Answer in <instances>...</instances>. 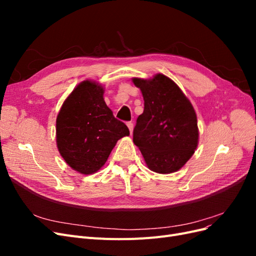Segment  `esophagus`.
Masks as SVG:
<instances>
[{"mask_svg": "<svg viewBox=\"0 0 256 256\" xmlns=\"http://www.w3.org/2000/svg\"><path fill=\"white\" fill-rule=\"evenodd\" d=\"M127 127L129 128V131H130V134H132V131H134V124L131 122H127Z\"/></svg>", "mask_w": 256, "mask_h": 256, "instance_id": "obj_1", "label": "esophagus"}]
</instances>
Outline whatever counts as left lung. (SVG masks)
<instances>
[{
  "mask_svg": "<svg viewBox=\"0 0 256 256\" xmlns=\"http://www.w3.org/2000/svg\"><path fill=\"white\" fill-rule=\"evenodd\" d=\"M132 82L144 99V111L134 129V143L152 171L176 172L198 147L196 111L178 85L164 74H158L152 79L134 78Z\"/></svg>",
  "mask_w": 256,
  "mask_h": 256,
  "instance_id": "left-lung-1",
  "label": "left lung"
}]
</instances>
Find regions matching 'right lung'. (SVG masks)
<instances>
[{"label": "right lung", "mask_w": 256, "mask_h": 256, "mask_svg": "<svg viewBox=\"0 0 256 256\" xmlns=\"http://www.w3.org/2000/svg\"><path fill=\"white\" fill-rule=\"evenodd\" d=\"M104 88L83 81L62 106L56 118V145L60 156L74 171L92 174L106 164L120 138L129 129L116 120L104 99Z\"/></svg>", "instance_id": "1"}]
</instances>
